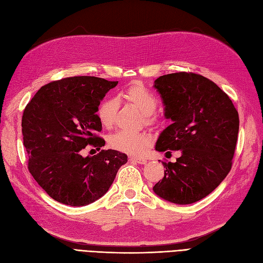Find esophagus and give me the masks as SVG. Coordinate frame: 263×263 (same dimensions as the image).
<instances>
[{
    "mask_svg": "<svg viewBox=\"0 0 263 263\" xmlns=\"http://www.w3.org/2000/svg\"><path fill=\"white\" fill-rule=\"evenodd\" d=\"M129 160L133 161V162L139 163V164H145V163H147L146 159H144V158H138V157H130Z\"/></svg>",
    "mask_w": 263,
    "mask_h": 263,
    "instance_id": "1",
    "label": "esophagus"
}]
</instances>
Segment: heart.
I'll use <instances>...</instances> for the list:
<instances>
[{"label": "heart", "instance_id": "obj_1", "mask_svg": "<svg viewBox=\"0 0 263 263\" xmlns=\"http://www.w3.org/2000/svg\"><path fill=\"white\" fill-rule=\"evenodd\" d=\"M123 98L145 115L147 124H154L157 117L153 114L157 107L155 95L141 84H133L123 92ZM117 104L114 100H104L99 107L98 116L104 127H110L114 123ZM151 144V136L147 133H130L121 130L109 138L112 148L128 155H140Z\"/></svg>", "mask_w": 263, "mask_h": 263}]
</instances>
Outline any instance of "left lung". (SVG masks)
Here are the masks:
<instances>
[{"label":"left lung","mask_w":263,"mask_h":263,"mask_svg":"<svg viewBox=\"0 0 263 263\" xmlns=\"http://www.w3.org/2000/svg\"><path fill=\"white\" fill-rule=\"evenodd\" d=\"M154 87L161 95L164 117L172 122L159 135L155 149L180 150L181 156L176 162H162L164 177L153 190L174 204L195 203L232 169L239 116L228 95L203 76L165 74Z\"/></svg>","instance_id":"obj_1"}]
</instances>
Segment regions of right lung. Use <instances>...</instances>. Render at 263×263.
<instances>
[{"label":"right lung","instance_id":"1","mask_svg":"<svg viewBox=\"0 0 263 263\" xmlns=\"http://www.w3.org/2000/svg\"><path fill=\"white\" fill-rule=\"evenodd\" d=\"M97 77H72L42 86L24 109L22 133L28 170L54 201L85 206L104 195L127 156L101 150L82 156L92 145L101 149L102 124L97 112L105 94L117 85Z\"/></svg>","mask_w":263,"mask_h":263}]
</instances>
